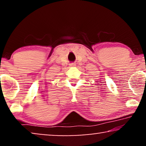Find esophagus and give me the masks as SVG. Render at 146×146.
Wrapping results in <instances>:
<instances>
[{"mask_svg":"<svg viewBox=\"0 0 146 146\" xmlns=\"http://www.w3.org/2000/svg\"><path fill=\"white\" fill-rule=\"evenodd\" d=\"M70 66L71 67H74V66H76V64L75 63H71L70 64Z\"/></svg>","mask_w":146,"mask_h":146,"instance_id":"1","label":"esophagus"}]
</instances>
